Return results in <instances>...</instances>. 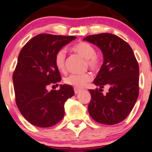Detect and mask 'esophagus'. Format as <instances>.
I'll return each instance as SVG.
<instances>
[{
  "mask_svg": "<svg viewBox=\"0 0 152 152\" xmlns=\"http://www.w3.org/2000/svg\"><path fill=\"white\" fill-rule=\"evenodd\" d=\"M74 90H75V94H78L79 92H80V89H77V88H75V89H74Z\"/></svg>",
  "mask_w": 152,
  "mask_h": 152,
  "instance_id": "34e87169",
  "label": "esophagus"
}]
</instances>
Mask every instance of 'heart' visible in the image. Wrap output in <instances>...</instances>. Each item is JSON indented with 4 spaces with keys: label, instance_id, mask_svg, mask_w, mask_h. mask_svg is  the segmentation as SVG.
Here are the masks:
<instances>
[{
    "label": "heart",
    "instance_id": "1",
    "mask_svg": "<svg viewBox=\"0 0 152 152\" xmlns=\"http://www.w3.org/2000/svg\"><path fill=\"white\" fill-rule=\"evenodd\" d=\"M72 50L80 54L86 60L88 66L92 70H98L102 64V60L99 55L95 53V49L93 46L86 42H80L72 46ZM54 63L60 72L66 70V51L64 49H60L56 53L54 57ZM90 73H84L81 75H69L64 78L66 84L72 86L77 89L83 88L88 82L92 80Z\"/></svg>",
    "mask_w": 152,
    "mask_h": 152
}]
</instances>
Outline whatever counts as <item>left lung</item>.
I'll use <instances>...</instances> for the list:
<instances>
[{"label":"left lung","instance_id":"left-lung-1","mask_svg":"<svg viewBox=\"0 0 152 152\" xmlns=\"http://www.w3.org/2000/svg\"><path fill=\"white\" fill-rule=\"evenodd\" d=\"M99 48L104 62L93 83L100 89H89L91 101L88 111L94 120L115 125L126 118L139 95V65L131 46L112 34H100L83 38ZM109 90L104 95V86Z\"/></svg>","mask_w":152,"mask_h":152}]
</instances>
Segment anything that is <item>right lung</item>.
Returning <instances> with one entry per match:
<instances>
[{"mask_svg": "<svg viewBox=\"0 0 152 152\" xmlns=\"http://www.w3.org/2000/svg\"><path fill=\"white\" fill-rule=\"evenodd\" d=\"M74 36L42 34L32 38L22 48L12 75L15 102L27 122L40 128L58 123L65 115L64 104L74 95L72 86L60 85L59 90L48 92V86H58L60 74L54 63L59 50Z\"/></svg>", "mask_w": 152, "mask_h": 152, "instance_id": "1", "label": "right lung"}]
</instances>
